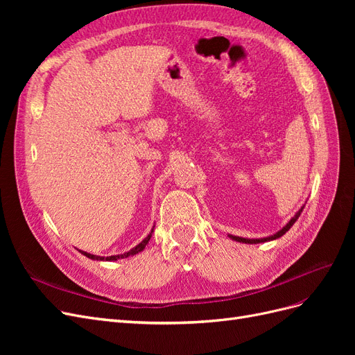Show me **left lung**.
Returning <instances> with one entry per match:
<instances>
[{"label": "left lung", "mask_w": 355, "mask_h": 355, "mask_svg": "<svg viewBox=\"0 0 355 355\" xmlns=\"http://www.w3.org/2000/svg\"><path fill=\"white\" fill-rule=\"evenodd\" d=\"M302 210H304V207L300 209L296 214H295V218H292V220H290L286 227L282 230V231H278L277 234H274L272 237H268V239H261V240H249V239H241V237H235V235H230V237L232 239V240H235V241H240V243H247V244H256V243H263V241H270V240H275V239H278V237H282L283 234H286L290 228L293 227V223L297 220V218L300 216V213H302Z\"/></svg>", "instance_id": "8db88e82"}]
</instances>
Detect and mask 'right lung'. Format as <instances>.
Returning a JSON list of instances; mask_svg holds the SVG:
<instances>
[{"label": "right lung", "mask_w": 355, "mask_h": 355, "mask_svg": "<svg viewBox=\"0 0 355 355\" xmlns=\"http://www.w3.org/2000/svg\"><path fill=\"white\" fill-rule=\"evenodd\" d=\"M151 240V234L148 235V237L142 241V243H139L135 249H132L130 252H127V253H123V254H115V256H106V257H101V256H94V254H90V253H85V252H81L84 256H87V257H90V259H96V261H116V259H124V257H128V256H133V254H136V253H139V252H142L144 249H145V245L148 244V241Z\"/></svg>", "instance_id": "1"}]
</instances>
